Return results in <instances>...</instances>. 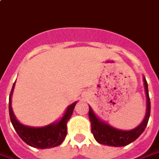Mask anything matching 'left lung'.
I'll list each match as a JSON object with an SVG mask.
<instances>
[{"mask_svg":"<svg viewBox=\"0 0 159 159\" xmlns=\"http://www.w3.org/2000/svg\"><path fill=\"white\" fill-rule=\"evenodd\" d=\"M143 82H144V89H145L147 98L146 115H145V117H144L143 122L134 129L129 130V131H124V130H120V129H115L113 127L107 125L105 122L100 121L97 118V116L92 110V108L89 106L88 116L91 121V129H92V133L94 139L99 143H102L104 145H108V146H126L130 143L135 141L145 129L149 118H150V115H151V101H150V97H149L148 84H147L146 80L144 77H143Z\"/></svg>","mask_w":159,"mask_h":159,"instance_id":"1","label":"left lung"}]
</instances>
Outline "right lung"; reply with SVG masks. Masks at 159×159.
Segmentation results:
<instances>
[{"mask_svg":"<svg viewBox=\"0 0 159 159\" xmlns=\"http://www.w3.org/2000/svg\"><path fill=\"white\" fill-rule=\"evenodd\" d=\"M14 87H15V83L13 85L12 90L9 94L8 110H9L10 121L12 122L13 127L16 129L18 136L27 144L38 149L53 148L61 144L66 137V122L72 115L76 102L72 103V105L68 107L66 112L65 113V116L59 122L42 128L24 126L16 119V116L13 113L12 107H11V95H12Z\"/></svg>","mask_w":159,"mask_h":159,"instance_id":"obj_1","label":"right lung"}]
</instances>
